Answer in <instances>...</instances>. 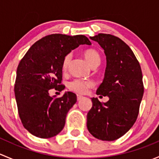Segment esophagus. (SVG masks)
<instances>
[{
	"label": "esophagus",
	"mask_w": 159,
	"mask_h": 159,
	"mask_svg": "<svg viewBox=\"0 0 159 159\" xmlns=\"http://www.w3.org/2000/svg\"><path fill=\"white\" fill-rule=\"evenodd\" d=\"M83 98L82 95H80V94H77V100L80 101Z\"/></svg>",
	"instance_id": "esophagus-1"
}]
</instances>
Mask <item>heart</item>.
<instances>
[{
    "label": "heart",
    "instance_id": "obj_1",
    "mask_svg": "<svg viewBox=\"0 0 159 159\" xmlns=\"http://www.w3.org/2000/svg\"><path fill=\"white\" fill-rule=\"evenodd\" d=\"M84 57L88 63L91 67H95L100 64L101 57L99 53L94 49H88L84 52ZM70 55L68 54L65 57L62 61V70H66L68 68V65L70 63ZM93 85V83L89 80L84 79H75L68 83V89L75 92L79 93V94H84L87 91L89 88Z\"/></svg>",
    "mask_w": 159,
    "mask_h": 159
}]
</instances>
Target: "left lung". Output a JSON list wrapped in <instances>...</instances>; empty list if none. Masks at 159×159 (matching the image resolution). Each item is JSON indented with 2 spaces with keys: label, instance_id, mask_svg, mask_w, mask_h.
<instances>
[{
  "label": "left lung",
  "instance_id": "8db88e82",
  "mask_svg": "<svg viewBox=\"0 0 159 159\" xmlns=\"http://www.w3.org/2000/svg\"><path fill=\"white\" fill-rule=\"evenodd\" d=\"M90 38L104 49L107 61L96 94L108 96L109 100L102 103L91 98L87 128L96 139L115 141L129 131L138 118L144 93L142 69L129 46L118 37L98 34Z\"/></svg>",
  "mask_w": 159,
  "mask_h": 159
}]
</instances>
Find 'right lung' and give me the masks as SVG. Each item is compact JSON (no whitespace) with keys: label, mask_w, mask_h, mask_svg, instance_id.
<instances>
[{"label":"right lung","mask_w":159,"mask_h":159,"mask_svg":"<svg viewBox=\"0 0 159 159\" xmlns=\"http://www.w3.org/2000/svg\"><path fill=\"white\" fill-rule=\"evenodd\" d=\"M81 44L91 45L84 35L53 34L35 42L20 60L17 69L14 94L23 126L36 137L49 139L61 131L67 114L77 102L75 93L61 98L49 90L62 91V61Z\"/></svg>","instance_id":"add662e5"}]
</instances>
